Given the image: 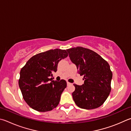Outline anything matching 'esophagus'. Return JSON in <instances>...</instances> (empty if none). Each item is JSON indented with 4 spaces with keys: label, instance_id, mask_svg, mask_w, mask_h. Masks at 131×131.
I'll return each instance as SVG.
<instances>
[{
    "label": "esophagus",
    "instance_id": "obj_1",
    "mask_svg": "<svg viewBox=\"0 0 131 131\" xmlns=\"http://www.w3.org/2000/svg\"><path fill=\"white\" fill-rule=\"evenodd\" d=\"M70 82H67V85H70Z\"/></svg>",
    "mask_w": 131,
    "mask_h": 131
}]
</instances>
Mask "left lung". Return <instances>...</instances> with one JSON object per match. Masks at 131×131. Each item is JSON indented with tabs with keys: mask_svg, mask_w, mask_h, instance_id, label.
Returning <instances> with one entry per match:
<instances>
[{
	"mask_svg": "<svg viewBox=\"0 0 131 131\" xmlns=\"http://www.w3.org/2000/svg\"><path fill=\"white\" fill-rule=\"evenodd\" d=\"M70 60L77 66L84 84H74L73 100L78 107L93 109L103 105L111 90L112 78L110 66L101 57L91 50L77 47L66 50Z\"/></svg>",
	"mask_w": 131,
	"mask_h": 131,
	"instance_id": "8db88e82",
	"label": "left lung"
}]
</instances>
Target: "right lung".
<instances>
[{
  "instance_id": "right-lung-1",
  "label": "right lung",
  "mask_w": 131,
  "mask_h": 131,
  "mask_svg": "<svg viewBox=\"0 0 131 131\" xmlns=\"http://www.w3.org/2000/svg\"><path fill=\"white\" fill-rule=\"evenodd\" d=\"M68 56L65 50H50L32 57L21 69L19 86L31 108L44 112L58 106L67 84L64 80L51 81L49 77L57 71L59 61Z\"/></svg>"
}]
</instances>
